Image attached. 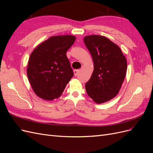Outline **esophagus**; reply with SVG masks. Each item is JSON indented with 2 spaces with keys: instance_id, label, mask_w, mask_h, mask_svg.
Returning a JSON list of instances; mask_svg holds the SVG:
<instances>
[{
  "instance_id": "1",
  "label": "esophagus",
  "mask_w": 153,
  "mask_h": 153,
  "mask_svg": "<svg viewBox=\"0 0 153 153\" xmlns=\"http://www.w3.org/2000/svg\"><path fill=\"white\" fill-rule=\"evenodd\" d=\"M80 70H79V69H75V70L73 71L74 75H75V76H77L78 75V73H80Z\"/></svg>"
}]
</instances>
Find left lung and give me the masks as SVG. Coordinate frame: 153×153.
<instances>
[{
	"label": "left lung",
	"mask_w": 153,
	"mask_h": 153,
	"mask_svg": "<svg viewBox=\"0 0 153 153\" xmlns=\"http://www.w3.org/2000/svg\"><path fill=\"white\" fill-rule=\"evenodd\" d=\"M84 41L92 55L94 68L85 84L86 92L96 103L106 102L121 89L126 74V59L118 46L106 37L87 36Z\"/></svg>",
	"instance_id": "obj_1"
}]
</instances>
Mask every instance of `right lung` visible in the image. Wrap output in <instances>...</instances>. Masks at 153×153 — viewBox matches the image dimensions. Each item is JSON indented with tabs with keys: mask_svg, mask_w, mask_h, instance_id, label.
Returning a JSON list of instances; mask_svg holds the SVG:
<instances>
[{
	"mask_svg": "<svg viewBox=\"0 0 153 153\" xmlns=\"http://www.w3.org/2000/svg\"><path fill=\"white\" fill-rule=\"evenodd\" d=\"M76 39L71 35L52 36L30 54L27 76L36 94L45 100L58 98L74 74L66 56Z\"/></svg>",
	"mask_w": 153,
	"mask_h": 153,
	"instance_id": "obj_1",
	"label": "right lung"
}]
</instances>
